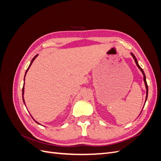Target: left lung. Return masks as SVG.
I'll return each mask as SVG.
<instances>
[{"label": "left lung", "instance_id": "1", "mask_svg": "<svg viewBox=\"0 0 161 161\" xmlns=\"http://www.w3.org/2000/svg\"><path fill=\"white\" fill-rule=\"evenodd\" d=\"M131 55L132 56V57L134 58V60H135V62H136V65H137V66L139 68V69L141 70V72H142V74H143V76H144V83H145V85H146V88H147V97H146V101H147V97H148V85H147V80H146V76H145V74H144V70H142V68H141V67L139 66L138 63V61H137V59H136V57H135V56L134 55V53H131Z\"/></svg>", "mask_w": 161, "mask_h": 161}]
</instances>
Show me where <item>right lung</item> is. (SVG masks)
I'll return each mask as SVG.
<instances>
[{"instance_id": "right-lung-1", "label": "right lung", "mask_w": 161, "mask_h": 161, "mask_svg": "<svg viewBox=\"0 0 161 161\" xmlns=\"http://www.w3.org/2000/svg\"><path fill=\"white\" fill-rule=\"evenodd\" d=\"M38 56V54H37L36 56H34V58H33V59H32V60L31 61V63H30V66H29V67H28V69H27V70H26V72H25V75H26V74H27V71H28V70H29V69H30V67L31 66V64H32V63H33V62L34 61V60H35L36 59V57ZM24 81H25V77H24ZM24 84H25V82H24ZM23 93H24V86H23V91H22V95H23V103H24V104H25V101H24V99H23ZM33 120H34V119H33ZM34 121H36V120H34ZM36 122L37 123V124H39L38 122H37V121H36Z\"/></svg>"}]
</instances>
